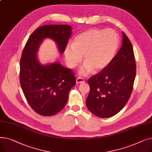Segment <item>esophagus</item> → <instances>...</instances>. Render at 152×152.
I'll list each match as a JSON object with an SVG mask.
<instances>
[{
  "label": "esophagus",
  "mask_w": 152,
  "mask_h": 152,
  "mask_svg": "<svg viewBox=\"0 0 152 152\" xmlns=\"http://www.w3.org/2000/svg\"><path fill=\"white\" fill-rule=\"evenodd\" d=\"M84 82V79L81 77H77L76 78V84H81Z\"/></svg>",
  "instance_id": "34e87169"
}]
</instances>
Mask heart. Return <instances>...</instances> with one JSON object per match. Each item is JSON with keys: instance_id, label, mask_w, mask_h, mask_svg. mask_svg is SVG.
<instances>
[{"instance_id": "heart-1", "label": "heart", "mask_w": 152, "mask_h": 152, "mask_svg": "<svg viewBox=\"0 0 152 152\" xmlns=\"http://www.w3.org/2000/svg\"><path fill=\"white\" fill-rule=\"evenodd\" d=\"M119 44V38L112 29H91L77 35L73 44L65 50L68 65L76 67L82 60L84 65L79 73L86 76L92 71L97 73L105 68L114 58Z\"/></svg>"}]
</instances>
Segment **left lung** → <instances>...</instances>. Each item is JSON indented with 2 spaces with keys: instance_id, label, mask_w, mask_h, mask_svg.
I'll use <instances>...</instances> for the list:
<instances>
[{
  "instance_id": "obj_1",
  "label": "left lung",
  "mask_w": 152,
  "mask_h": 152,
  "mask_svg": "<svg viewBox=\"0 0 152 152\" xmlns=\"http://www.w3.org/2000/svg\"><path fill=\"white\" fill-rule=\"evenodd\" d=\"M123 44L109 65L88 80V110L97 117L115 115L129 100L136 74L134 53L129 38L123 32Z\"/></svg>"
}]
</instances>
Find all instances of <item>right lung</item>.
Here are the masks:
<instances>
[{"label":"right lung","mask_w":152,"mask_h":152,"mask_svg":"<svg viewBox=\"0 0 152 152\" xmlns=\"http://www.w3.org/2000/svg\"><path fill=\"white\" fill-rule=\"evenodd\" d=\"M71 35L69 25L42 26L30 35L23 50L20 63L21 89L31 107L42 116L55 115L65 107L76 77L73 71L58 62L41 65L37 58V50L43 40L50 38L63 53Z\"/></svg>","instance_id":"add662e5"}]
</instances>
